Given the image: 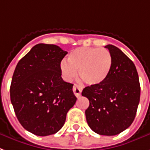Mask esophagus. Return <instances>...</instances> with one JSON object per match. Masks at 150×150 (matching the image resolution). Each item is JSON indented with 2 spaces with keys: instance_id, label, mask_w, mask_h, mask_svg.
<instances>
[{
  "instance_id": "34e87169",
  "label": "esophagus",
  "mask_w": 150,
  "mask_h": 150,
  "mask_svg": "<svg viewBox=\"0 0 150 150\" xmlns=\"http://www.w3.org/2000/svg\"><path fill=\"white\" fill-rule=\"evenodd\" d=\"M82 90H83V88L81 87L80 86L75 84L74 86H73V92H74L75 95L76 96L77 98H79V97L81 95V92H82Z\"/></svg>"
}]
</instances>
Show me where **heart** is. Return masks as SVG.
Returning a JSON list of instances; mask_svg holds the SVG:
<instances>
[{
  "instance_id": "obj_1",
  "label": "heart",
  "mask_w": 150,
  "mask_h": 150,
  "mask_svg": "<svg viewBox=\"0 0 150 150\" xmlns=\"http://www.w3.org/2000/svg\"><path fill=\"white\" fill-rule=\"evenodd\" d=\"M112 66V57L105 49L80 47L69 53L67 62L60 63L63 76L67 81L76 77L77 71L83 82L89 86L102 83L107 79Z\"/></svg>"
}]
</instances>
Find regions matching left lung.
Wrapping results in <instances>:
<instances>
[{"label": "left lung", "instance_id": "obj_1", "mask_svg": "<svg viewBox=\"0 0 150 150\" xmlns=\"http://www.w3.org/2000/svg\"><path fill=\"white\" fill-rule=\"evenodd\" d=\"M112 57L108 77L99 85L83 89L90 105L86 118L92 131L100 135H116L128 128L135 118L140 100V83L135 65L119 48L108 45Z\"/></svg>", "mask_w": 150, "mask_h": 150}]
</instances>
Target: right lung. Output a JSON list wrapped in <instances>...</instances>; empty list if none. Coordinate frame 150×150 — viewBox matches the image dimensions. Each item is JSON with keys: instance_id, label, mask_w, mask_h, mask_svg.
<instances>
[{"instance_id": "right-lung-1", "label": "right lung", "mask_w": 150, "mask_h": 150, "mask_svg": "<svg viewBox=\"0 0 150 150\" xmlns=\"http://www.w3.org/2000/svg\"><path fill=\"white\" fill-rule=\"evenodd\" d=\"M67 53L57 45L41 43L16 67L10 86L11 102L20 124L35 135L60 131L77 100L73 84L61 77L60 62Z\"/></svg>"}]
</instances>
